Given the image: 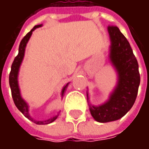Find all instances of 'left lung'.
I'll list each match as a JSON object with an SVG mask.
<instances>
[{
	"label": "left lung",
	"mask_w": 149,
	"mask_h": 149,
	"mask_svg": "<svg viewBox=\"0 0 149 149\" xmlns=\"http://www.w3.org/2000/svg\"><path fill=\"white\" fill-rule=\"evenodd\" d=\"M108 30L111 39L109 57L118 73V83L106 103L89 105L93 117L100 123L119 120L131 109L141 82L137 60L128 40L116 26L109 25Z\"/></svg>",
	"instance_id": "left-lung-1"
}]
</instances>
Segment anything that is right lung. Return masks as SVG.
<instances>
[{
  "label": "right lung",
  "instance_id": "1",
  "mask_svg": "<svg viewBox=\"0 0 149 149\" xmlns=\"http://www.w3.org/2000/svg\"><path fill=\"white\" fill-rule=\"evenodd\" d=\"M41 24H38L34 26L33 29L29 32L24 37L23 39L21 40V43H20V45H19V52H18L17 56L15 57L14 61L13 62L11 66V71L9 73V85H10V88H11V93H12V97H13V100L14 101L15 105L17 106L18 109L20 110L25 117H27L29 120H30L31 121L36 123L37 125H48L50 124L55 120L57 118V115L53 116L52 118L49 119V120H41V121H37L33 119L31 117L29 113V106L28 104L25 103L24 101L21 97V93H20V89L18 87V81H17V76H18V71H19V68H20V65H21L23 57L24 55V50H25V46L26 44L29 41V40L30 38L31 35L33 33V31H34L37 28L40 27ZM68 83L65 85L63 90H62V95L65 93V92L66 91V88L68 87Z\"/></svg>",
  "mask_w": 149,
  "mask_h": 149
}]
</instances>
